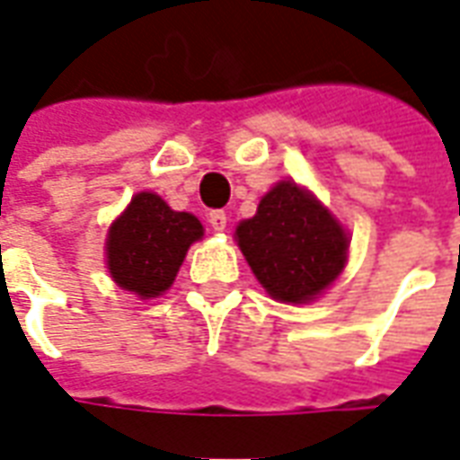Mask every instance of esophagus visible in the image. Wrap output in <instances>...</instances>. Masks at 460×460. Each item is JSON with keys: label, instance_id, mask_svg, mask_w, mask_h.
Returning a JSON list of instances; mask_svg holds the SVG:
<instances>
[{"label": "esophagus", "instance_id": "34e87169", "mask_svg": "<svg viewBox=\"0 0 460 460\" xmlns=\"http://www.w3.org/2000/svg\"><path fill=\"white\" fill-rule=\"evenodd\" d=\"M209 224H211V229L214 231H224L226 229V221H229V217H226V211H221V209H214L209 211Z\"/></svg>", "mask_w": 460, "mask_h": 460}]
</instances>
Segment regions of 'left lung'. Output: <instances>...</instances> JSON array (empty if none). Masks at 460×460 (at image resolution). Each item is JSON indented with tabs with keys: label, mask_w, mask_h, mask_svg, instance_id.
Returning <instances> with one entry per match:
<instances>
[{
	"label": "left lung",
	"mask_w": 460,
	"mask_h": 460,
	"mask_svg": "<svg viewBox=\"0 0 460 460\" xmlns=\"http://www.w3.org/2000/svg\"><path fill=\"white\" fill-rule=\"evenodd\" d=\"M261 286L283 303H308L345 269L347 234L328 209L296 181H279L253 219L236 229Z\"/></svg>",
	"instance_id": "left-lung-1"
}]
</instances>
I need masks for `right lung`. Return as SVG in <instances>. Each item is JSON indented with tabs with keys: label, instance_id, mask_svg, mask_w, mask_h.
I'll use <instances>...</instances> for the list:
<instances>
[{
	"label": "right lung",
	"instance_id": "obj_1",
	"mask_svg": "<svg viewBox=\"0 0 460 460\" xmlns=\"http://www.w3.org/2000/svg\"><path fill=\"white\" fill-rule=\"evenodd\" d=\"M201 234L197 217L170 209L152 191H140L105 241L111 276L140 298H157L170 288L187 249Z\"/></svg>",
	"mask_w": 460,
	"mask_h": 460
}]
</instances>
